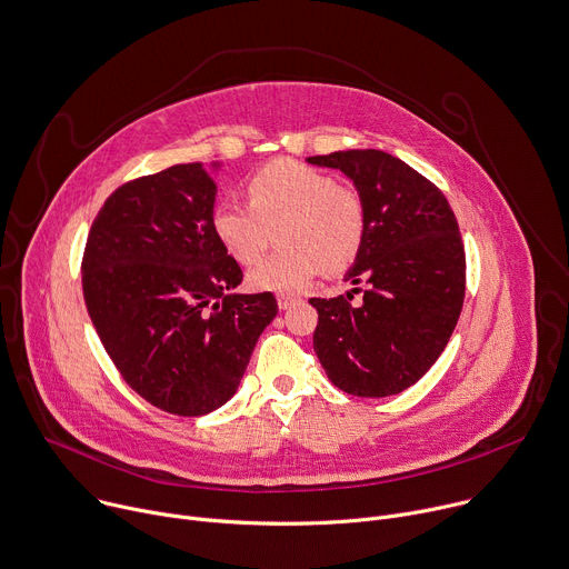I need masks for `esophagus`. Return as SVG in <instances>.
Segmentation results:
<instances>
[{
	"label": "esophagus",
	"mask_w": 569,
	"mask_h": 569,
	"mask_svg": "<svg viewBox=\"0 0 569 569\" xmlns=\"http://www.w3.org/2000/svg\"><path fill=\"white\" fill-rule=\"evenodd\" d=\"M298 302V298L296 296H284V293H280L278 296V307L284 311V309H289V307H293Z\"/></svg>",
	"instance_id": "obj_1"
}]
</instances>
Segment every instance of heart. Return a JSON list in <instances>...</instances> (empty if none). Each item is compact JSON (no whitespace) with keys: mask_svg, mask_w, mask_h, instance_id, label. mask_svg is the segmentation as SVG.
I'll return each instance as SVG.
<instances>
[{"mask_svg":"<svg viewBox=\"0 0 569 569\" xmlns=\"http://www.w3.org/2000/svg\"><path fill=\"white\" fill-rule=\"evenodd\" d=\"M249 203L221 201L210 212V229L240 264H253L273 242L282 244L256 267L249 282L258 291H302L322 269L346 271L366 238V206L350 186L331 174L280 159L247 183Z\"/></svg>","mask_w":569,"mask_h":569,"instance_id":"heart-1","label":"heart"}]
</instances>
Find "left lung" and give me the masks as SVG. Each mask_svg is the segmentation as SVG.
<instances>
[{
    "label": "left lung",
    "instance_id": "left-lung-1",
    "mask_svg": "<svg viewBox=\"0 0 569 569\" xmlns=\"http://www.w3.org/2000/svg\"><path fill=\"white\" fill-rule=\"evenodd\" d=\"M307 163L343 172L366 206V238L346 273L368 291L311 298L313 352L327 379L355 397H390L415 386L458 325L467 258L446 197L417 170L381 150H346Z\"/></svg>",
    "mask_w": 569,
    "mask_h": 569
}]
</instances>
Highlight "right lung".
I'll return each mask as SVG.
<instances>
[{"mask_svg":"<svg viewBox=\"0 0 569 569\" xmlns=\"http://www.w3.org/2000/svg\"><path fill=\"white\" fill-rule=\"evenodd\" d=\"M221 163H181L121 186L102 203L82 258V293L100 343L152 406L199 417L229 401L273 293H238L240 264L212 229Z\"/></svg>","mask_w":569,"mask_h":569,"instance_id":"obj_1","label":"right lung"}]
</instances>
